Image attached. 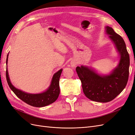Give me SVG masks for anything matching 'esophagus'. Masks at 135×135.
<instances>
[{
	"mask_svg": "<svg viewBox=\"0 0 135 135\" xmlns=\"http://www.w3.org/2000/svg\"><path fill=\"white\" fill-rule=\"evenodd\" d=\"M71 64V66H72L73 67H75V65H76V63H75V62H72Z\"/></svg>",
	"mask_w": 135,
	"mask_h": 135,
	"instance_id": "obj_1",
	"label": "esophagus"
}]
</instances>
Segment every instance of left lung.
Listing matches in <instances>:
<instances>
[{
    "mask_svg": "<svg viewBox=\"0 0 135 135\" xmlns=\"http://www.w3.org/2000/svg\"><path fill=\"white\" fill-rule=\"evenodd\" d=\"M106 32L120 54V59L117 66L110 75L105 76L87 66L76 68L85 95L91 100L100 102L114 100L126 87L129 76L130 56L125 41L110 26L106 27Z\"/></svg>",
    "mask_w": 135,
    "mask_h": 135,
    "instance_id": "8db88e82",
    "label": "left lung"
}]
</instances>
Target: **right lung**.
<instances>
[{"label":"right lung","mask_w":135,"mask_h":135,"mask_svg":"<svg viewBox=\"0 0 135 135\" xmlns=\"http://www.w3.org/2000/svg\"><path fill=\"white\" fill-rule=\"evenodd\" d=\"M8 55L9 54L7 55V65L8 64ZM62 69H60V70H59L53 75L51 84L46 91L42 93L37 94L26 93L15 88L10 81L7 70V66L6 70V78L9 88L11 89L18 98L29 105L34 107H41L53 103L58 98L59 94H60L59 79H60L61 74L62 73Z\"/></svg>","instance_id":"1"}]
</instances>
